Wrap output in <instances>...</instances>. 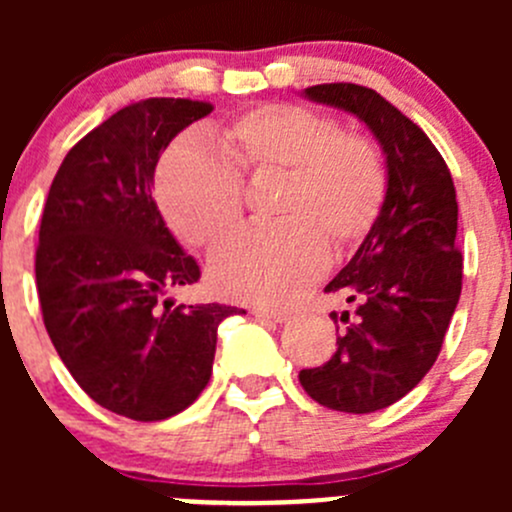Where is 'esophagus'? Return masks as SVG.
<instances>
[{
	"label": "esophagus",
	"mask_w": 512,
	"mask_h": 512,
	"mask_svg": "<svg viewBox=\"0 0 512 512\" xmlns=\"http://www.w3.org/2000/svg\"><path fill=\"white\" fill-rule=\"evenodd\" d=\"M250 314L257 319H267V322H287L289 319L287 312H280V309H265V307H252Z\"/></svg>",
	"instance_id": "34e87169"
}]
</instances>
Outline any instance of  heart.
<instances>
[{
  "instance_id": "b5f03b06",
  "label": "heart",
  "mask_w": 512,
  "mask_h": 512,
  "mask_svg": "<svg viewBox=\"0 0 512 512\" xmlns=\"http://www.w3.org/2000/svg\"><path fill=\"white\" fill-rule=\"evenodd\" d=\"M223 158L193 136L163 153L156 200L170 232L208 250L242 215L240 178L282 175L272 227L227 240L208 265L223 297L292 304L327 267V242L347 252L379 223L389 195L384 153L371 138L342 131L337 118L297 103H262L215 128Z\"/></svg>"
}]
</instances>
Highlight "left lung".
<instances>
[{"label": "left lung", "instance_id": "1", "mask_svg": "<svg viewBox=\"0 0 512 512\" xmlns=\"http://www.w3.org/2000/svg\"><path fill=\"white\" fill-rule=\"evenodd\" d=\"M304 96L364 121L389 170L379 223L324 287L354 302V314H342L347 327H337L332 359L299 371V384L317 404L371 414L409 394L441 352L463 285L456 188L426 133L374 89L319 84ZM332 319L337 324V312Z\"/></svg>", "mask_w": 512, "mask_h": 512}]
</instances>
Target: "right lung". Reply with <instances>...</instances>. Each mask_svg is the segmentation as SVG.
I'll return each mask as SVG.
<instances>
[{"mask_svg": "<svg viewBox=\"0 0 512 512\" xmlns=\"http://www.w3.org/2000/svg\"><path fill=\"white\" fill-rule=\"evenodd\" d=\"M213 106L146 98L86 133L49 188L36 289L51 344L103 409L163 421L188 409L213 374L225 304L160 302L200 280L153 200L160 153Z\"/></svg>", "mask_w": 512, "mask_h": 512, "instance_id": "add662e5", "label": "right lung"}]
</instances>
